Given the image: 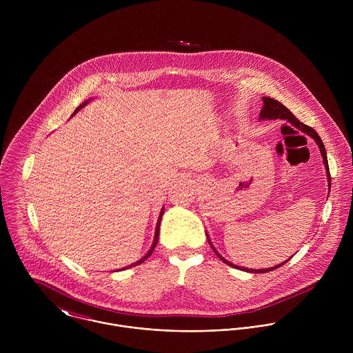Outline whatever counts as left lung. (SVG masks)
<instances>
[{"label":"left lung","mask_w":353,"mask_h":353,"mask_svg":"<svg viewBox=\"0 0 353 353\" xmlns=\"http://www.w3.org/2000/svg\"><path fill=\"white\" fill-rule=\"evenodd\" d=\"M262 101H263V105H262V110H261V112H259V119H261V121H263V119H268V121H272V119H287L290 123H292L295 128H298L299 130H302L303 133H305L307 136H310V137L316 143V145L319 147L321 154H322V159H323V164H325V170H326V178H327V185H329V193H330V182H332V181H330L327 156H326L325 145H323L321 137L318 136V133H316L312 128H310V126L302 123V122H301L284 104H281L280 101H276V99H272V98H268V97L262 98ZM206 238H208V242H209L210 248L213 249V252H216V255H217L224 263H227V265H230V266H232V268H235V269L245 270V272H250V273H266V272H272V270H274V269L283 266L285 262L290 261V258H288L287 261H284V262H281V263H279V265H276V266L266 268V269H249V268H242V266L234 265L232 262L227 261L225 258H223V256L220 255V252H217V250L213 248V245H212V242H210V239H209L208 232H206ZM291 258H292V256H291Z\"/></svg>","instance_id":"left-lung-1"}]
</instances>
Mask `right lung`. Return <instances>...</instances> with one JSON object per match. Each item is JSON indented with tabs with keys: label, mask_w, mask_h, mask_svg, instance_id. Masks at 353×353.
<instances>
[{
	"label": "right lung",
	"mask_w": 353,
	"mask_h": 353,
	"mask_svg": "<svg viewBox=\"0 0 353 353\" xmlns=\"http://www.w3.org/2000/svg\"><path fill=\"white\" fill-rule=\"evenodd\" d=\"M88 103V101H84L83 104H80L76 110H74V112H73V115L79 111V110H81L85 104ZM163 213H164V208H161V212H160V214H159V219H157V223H156V230H154V239H153V243H152L151 249H150V252H147L143 258H140L137 262H134V263H132V265H129V266H126V268H122L121 270H125V269H128V268H132V266H136V265H140V263H143L150 255H151L152 252L154 250V248H156V245H157V239H159V230H160V221H161V216H163Z\"/></svg>",
	"instance_id": "add662e5"
}]
</instances>
